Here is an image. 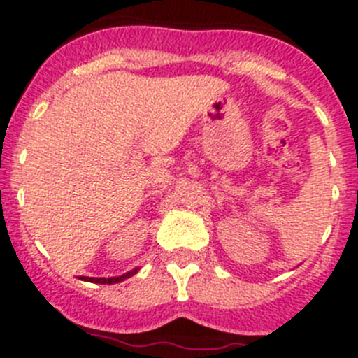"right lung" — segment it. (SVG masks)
<instances>
[{
  "mask_svg": "<svg viewBox=\"0 0 358 358\" xmlns=\"http://www.w3.org/2000/svg\"><path fill=\"white\" fill-rule=\"evenodd\" d=\"M135 273H137V269H134V271L127 273V275H123V276H114V278H89V276H87V278H83V280H85V282H92V283H119V282H123V280L130 278V276H134Z\"/></svg>",
  "mask_w": 358,
  "mask_h": 358,
  "instance_id": "add662e5",
  "label": "right lung"
}]
</instances>
